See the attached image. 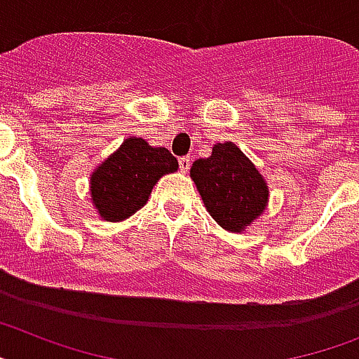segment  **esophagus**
<instances>
[{
  "label": "esophagus",
  "instance_id": "1",
  "mask_svg": "<svg viewBox=\"0 0 359 359\" xmlns=\"http://www.w3.org/2000/svg\"><path fill=\"white\" fill-rule=\"evenodd\" d=\"M191 168V156H183V158H180V170L182 172H187Z\"/></svg>",
  "mask_w": 359,
  "mask_h": 359
}]
</instances>
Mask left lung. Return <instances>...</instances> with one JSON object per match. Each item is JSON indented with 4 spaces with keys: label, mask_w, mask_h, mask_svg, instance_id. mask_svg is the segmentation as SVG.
I'll list each match as a JSON object with an SVG mask.
<instances>
[{
    "label": "left lung",
    "mask_w": 359,
    "mask_h": 359,
    "mask_svg": "<svg viewBox=\"0 0 359 359\" xmlns=\"http://www.w3.org/2000/svg\"><path fill=\"white\" fill-rule=\"evenodd\" d=\"M191 180L209 215L231 233H242L268 207L269 189L264 176L231 141L216 143L209 158L192 163Z\"/></svg>",
    "instance_id": "obj_1"
}]
</instances>
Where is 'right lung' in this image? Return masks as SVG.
<instances>
[{
	"label": "right lung",
	"mask_w": 359,
	"mask_h": 359,
	"mask_svg": "<svg viewBox=\"0 0 359 359\" xmlns=\"http://www.w3.org/2000/svg\"><path fill=\"white\" fill-rule=\"evenodd\" d=\"M167 148L150 147L141 137L124 139L90 177L93 209L104 222H123L147 205L154 185L177 170Z\"/></svg>",
	"instance_id": "add662e5"
}]
</instances>
